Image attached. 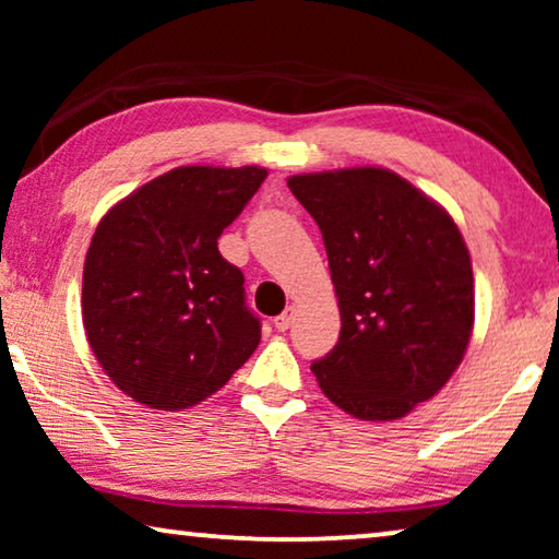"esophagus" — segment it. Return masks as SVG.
<instances>
[{
	"mask_svg": "<svg viewBox=\"0 0 559 559\" xmlns=\"http://www.w3.org/2000/svg\"><path fill=\"white\" fill-rule=\"evenodd\" d=\"M289 325H293V308H287L285 312H282V316L274 318V328H277L280 333H285Z\"/></svg>",
	"mask_w": 559,
	"mask_h": 559,
	"instance_id": "34e87169",
	"label": "esophagus"
}]
</instances>
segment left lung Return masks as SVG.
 Masks as SVG:
<instances>
[{"label":"left lung","instance_id":"obj_1","mask_svg":"<svg viewBox=\"0 0 559 559\" xmlns=\"http://www.w3.org/2000/svg\"><path fill=\"white\" fill-rule=\"evenodd\" d=\"M323 234L341 338L312 361L320 389L358 419H400L440 392L473 331V270L450 213L392 170L293 175Z\"/></svg>","mask_w":559,"mask_h":559}]
</instances>
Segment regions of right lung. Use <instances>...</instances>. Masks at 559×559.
<instances>
[{"instance_id": "obj_1", "label": "right lung", "mask_w": 559, "mask_h": 559, "mask_svg": "<svg viewBox=\"0 0 559 559\" xmlns=\"http://www.w3.org/2000/svg\"><path fill=\"white\" fill-rule=\"evenodd\" d=\"M264 178L257 165L175 167L98 221L83 264V328L134 402L195 407L254 354L262 323L218 236Z\"/></svg>"}]
</instances>
